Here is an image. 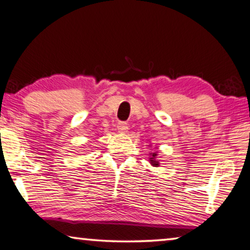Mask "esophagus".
<instances>
[{
	"label": "esophagus",
	"mask_w": 250,
	"mask_h": 250,
	"mask_svg": "<svg viewBox=\"0 0 250 250\" xmlns=\"http://www.w3.org/2000/svg\"><path fill=\"white\" fill-rule=\"evenodd\" d=\"M117 129H118L119 132L125 133V132L128 131V125H126L125 122H119L118 125H117Z\"/></svg>",
	"instance_id": "34e87169"
}]
</instances>
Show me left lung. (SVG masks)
Here are the masks:
<instances>
[{
    "label": "left lung",
    "mask_w": 250,
    "mask_h": 250,
    "mask_svg": "<svg viewBox=\"0 0 250 250\" xmlns=\"http://www.w3.org/2000/svg\"><path fill=\"white\" fill-rule=\"evenodd\" d=\"M149 154H150L149 161L150 164H151V166H153V167H159L160 164H159V160H158V149L156 148V150H153V151H151Z\"/></svg>",
    "instance_id": "obj_1"
}]
</instances>
